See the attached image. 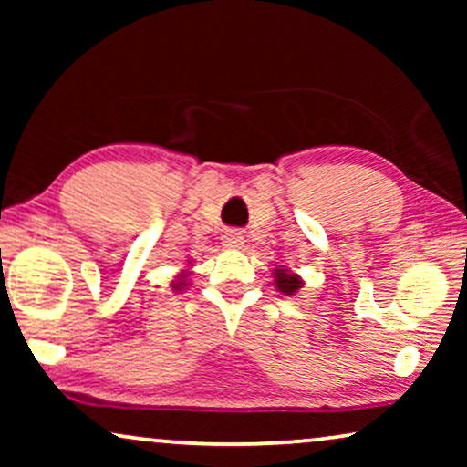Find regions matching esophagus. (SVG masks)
Instances as JSON below:
<instances>
[{"instance_id": "obj_1", "label": "esophagus", "mask_w": 467, "mask_h": 467, "mask_svg": "<svg viewBox=\"0 0 467 467\" xmlns=\"http://www.w3.org/2000/svg\"><path fill=\"white\" fill-rule=\"evenodd\" d=\"M223 244L232 246V248H240L242 244H244V238H242V234H238V232H227L225 235H223Z\"/></svg>"}]
</instances>
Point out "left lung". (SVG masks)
<instances>
[{
	"label": "left lung",
	"mask_w": 467,
	"mask_h": 467,
	"mask_svg": "<svg viewBox=\"0 0 467 467\" xmlns=\"http://www.w3.org/2000/svg\"><path fill=\"white\" fill-rule=\"evenodd\" d=\"M274 283H276V289L285 296H296V293L302 289L304 280L297 276V274H291L285 267H276L274 270Z\"/></svg>",
	"instance_id": "1"
}]
</instances>
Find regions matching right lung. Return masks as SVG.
<instances>
[{
    "mask_svg": "<svg viewBox=\"0 0 467 467\" xmlns=\"http://www.w3.org/2000/svg\"><path fill=\"white\" fill-rule=\"evenodd\" d=\"M184 274H182V276L181 278H178V280H174V283H171V289H174V291H182L184 289Z\"/></svg>",
    "mask_w": 467,
    "mask_h": 467,
    "instance_id": "obj_1",
    "label": "right lung"
}]
</instances>
